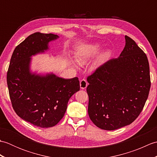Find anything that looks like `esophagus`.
Wrapping results in <instances>:
<instances>
[{
    "label": "esophagus",
    "mask_w": 157,
    "mask_h": 157,
    "mask_svg": "<svg viewBox=\"0 0 157 157\" xmlns=\"http://www.w3.org/2000/svg\"><path fill=\"white\" fill-rule=\"evenodd\" d=\"M88 82L86 80V79H82V80L80 81V82H79V86H80V88L81 89H86V87L88 86Z\"/></svg>",
    "instance_id": "34e87169"
}]
</instances>
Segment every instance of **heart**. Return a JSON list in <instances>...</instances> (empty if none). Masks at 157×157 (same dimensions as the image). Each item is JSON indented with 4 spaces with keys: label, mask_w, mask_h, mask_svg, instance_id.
I'll list each match as a JSON object with an SVG mask.
<instances>
[{
    "label": "heart",
    "mask_w": 157,
    "mask_h": 157,
    "mask_svg": "<svg viewBox=\"0 0 157 157\" xmlns=\"http://www.w3.org/2000/svg\"><path fill=\"white\" fill-rule=\"evenodd\" d=\"M101 48V45L98 44H89L86 46V47L79 52L78 54L75 55V59L78 63L80 65H84L85 63L90 61L91 59L98 54V52ZM110 55V52L107 50L102 51L98 55L97 59H96L95 63L101 62L103 60L106 59Z\"/></svg>",
    "instance_id": "b5f03b06"
}]
</instances>
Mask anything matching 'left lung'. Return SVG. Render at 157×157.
I'll return each mask as SVG.
<instances>
[{"instance_id":"8db88e82","label":"left lung","mask_w":157,"mask_h":157,"mask_svg":"<svg viewBox=\"0 0 157 157\" xmlns=\"http://www.w3.org/2000/svg\"><path fill=\"white\" fill-rule=\"evenodd\" d=\"M119 56L109 60L88 76L90 119L98 128L115 130L138 117L148 98L151 78L146 54L132 38Z\"/></svg>"}]
</instances>
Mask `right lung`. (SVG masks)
I'll return each instance as SVG.
<instances>
[{
	"instance_id": "1",
	"label": "right lung",
	"mask_w": 157,
	"mask_h": 157,
	"mask_svg": "<svg viewBox=\"0 0 157 157\" xmlns=\"http://www.w3.org/2000/svg\"><path fill=\"white\" fill-rule=\"evenodd\" d=\"M59 36L34 33L15 48L6 81L13 108L19 117L42 128L55 126L67 107L69 98L79 90L78 78L64 79L53 73L31 70L32 56L49 50V42Z\"/></svg>"
}]
</instances>
